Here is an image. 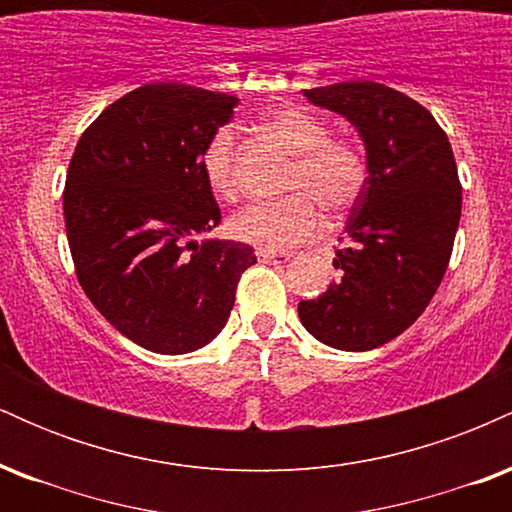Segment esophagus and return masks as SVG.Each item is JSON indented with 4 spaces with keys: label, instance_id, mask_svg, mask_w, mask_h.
Instances as JSON below:
<instances>
[{
    "label": "esophagus",
    "instance_id": "34e87169",
    "mask_svg": "<svg viewBox=\"0 0 512 512\" xmlns=\"http://www.w3.org/2000/svg\"><path fill=\"white\" fill-rule=\"evenodd\" d=\"M257 257L260 262H269V264H286L291 260V252H272V250H257Z\"/></svg>",
    "mask_w": 512,
    "mask_h": 512
}]
</instances>
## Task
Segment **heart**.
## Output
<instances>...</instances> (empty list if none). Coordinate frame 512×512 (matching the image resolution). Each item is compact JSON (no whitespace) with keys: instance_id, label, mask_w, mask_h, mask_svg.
<instances>
[{"instance_id":"1","label":"heart","mask_w":512,"mask_h":512,"mask_svg":"<svg viewBox=\"0 0 512 512\" xmlns=\"http://www.w3.org/2000/svg\"><path fill=\"white\" fill-rule=\"evenodd\" d=\"M264 129L293 154L284 180L291 195L248 204L226 226L240 243L276 252L317 236L322 228L317 204L330 216H344L356 207L368 185V158L356 139L330 134L320 115L298 105L269 113ZM202 173L216 197H236V134L231 129H219L204 146Z\"/></svg>"}]
</instances>
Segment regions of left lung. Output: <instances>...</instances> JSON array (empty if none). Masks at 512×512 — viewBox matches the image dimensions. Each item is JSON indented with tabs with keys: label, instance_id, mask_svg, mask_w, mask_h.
<instances>
[{
	"label": "left lung",
	"instance_id": "obj_1",
	"mask_svg": "<svg viewBox=\"0 0 512 512\" xmlns=\"http://www.w3.org/2000/svg\"><path fill=\"white\" fill-rule=\"evenodd\" d=\"M303 93L358 129L368 185L337 250V281L298 315L322 344L368 351L414 325L443 281L462 211L455 156L436 117L395 88L344 81Z\"/></svg>",
	"mask_w": 512,
	"mask_h": 512
}]
</instances>
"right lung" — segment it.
<instances>
[{"label": "right lung", "instance_id": "obj_1", "mask_svg": "<svg viewBox=\"0 0 512 512\" xmlns=\"http://www.w3.org/2000/svg\"><path fill=\"white\" fill-rule=\"evenodd\" d=\"M236 96L144 84L110 103L76 144L64 223L81 289L117 332L154 354H187L226 325L250 245L202 240L221 209L204 146Z\"/></svg>", "mask_w": 512, "mask_h": 512}]
</instances>
